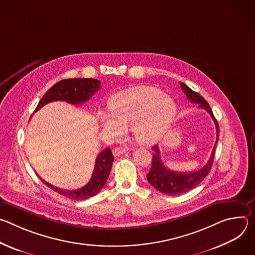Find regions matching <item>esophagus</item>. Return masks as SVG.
I'll return each instance as SVG.
<instances>
[{"label": "esophagus", "mask_w": 255, "mask_h": 255, "mask_svg": "<svg viewBox=\"0 0 255 255\" xmlns=\"http://www.w3.org/2000/svg\"><path fill=\"white\" fill-rule=\"evenodd\" d=\"M128 150L127 147H115L113 149V154L115 156H120L121 154H123L124 152H126Z\"/></svg>", "instance_id": "34e87169"}]
</instances>
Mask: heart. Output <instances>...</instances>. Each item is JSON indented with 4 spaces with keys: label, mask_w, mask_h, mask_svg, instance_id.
<instances>
[{
    "label": "heart",
    "mask_w": 255,
    "mask_h": 255,
    "mask_svg": "<svg viewBox=\"0 0 255 255\" xmlns=\"http://www.w3.org/2000/svg\"><path fill=\"white\" fill-rule=\"evenodd\" d=\"M108 108L110 114H99L103 129L119 136L124 128H129L136 140L144 145L161 140L176 114L173 100L149 86L133 87L116 94L109 100Z\"/></svg>",
    "instance_id": "1"
}]
</instances>
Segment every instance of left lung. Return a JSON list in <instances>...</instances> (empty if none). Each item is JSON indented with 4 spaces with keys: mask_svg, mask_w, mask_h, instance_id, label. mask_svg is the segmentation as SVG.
Here are the masks:
<instances>
[{
    "mask_svg": "<svg viewBox=\"0 0 255 255\" xmlns=\"http://www.w3.org/2000/svg\"><path fill=\"white\" fill-rule=\"evenodd\" d=\"M179 84H180L181 90H183L184 93L186 94L188 100H190L193 104L195 103L199 104V108L204 109V110H206L211 115L216 125V131H217L216 143H217L218 133H219V125H218V122L213 115L210 105L202 96H200V94L191 90L186 84L181 82H179ZM216 143L212 150L210 159L207 161V163L202 168L191 171V172H176L165 167L160 158L159 147L157 145H154V146H152L153 152H152L151 168L149 172L146 174L148 183L158 192L165 195H169V196H177V195L191 191L192 189L197 187L210 172L213 164L214 156H215Z\"/></svg>",
    "mask_w": 255,
    "mask_h": 255,
    "instance_id": "left-lung-1",
    "label": "left lung"
}]
</instances>
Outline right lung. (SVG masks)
<instances>
[{
  "mask_svg": "<svg viewBox=\"0 0 255 255\" xmlns=\"http://www.w3.org/2000/svg\"><path fill=\"white\" fill-rule=\"evenodd\" d=\"M101 82L95 79H67L51 87L39 101L35 111H38L44 105L54 101H64L72 105H79L89 101L100 90ZM114 161L111 149L107 147L98 154L93 175L89 183L78 190H62L54 187L39 177L42 183L57 194L72 200H86L97 195L105 186Z\"/></svg>",
  "mask_w": 255,
  "mask_h": 255,
  "instance_id": "obj_1",
  "label": "right lung"
}]
</instances>
